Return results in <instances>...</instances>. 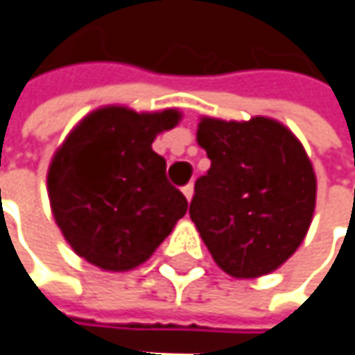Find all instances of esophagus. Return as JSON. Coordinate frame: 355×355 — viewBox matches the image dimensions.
<instances>
[{"label":"esophagus","mask_w":355,"mask_h":355,"mask_svg":"<svg viewBox=\"0 0 355 355\" xmlns=\"http://www.w3.org/2000/svg\"><path fill=\"white\" fill-rule=\"evenodd\" d=\"M182 193H184L187 201H191V199H193V193H195V184H193V182H189L187 187H182Z\"/></svg>","instance_id":"obj_1"}]
</instances>
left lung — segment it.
Here are the masks:
<instances>
[{"mask_svg":"<svg viewBox=\"0 0 355 355\" xmlns=\"http://www.w3.org/2000/svg\"><path fill=\"white\" fill-rule=\"evenodd\" d=\"M197 142L211 168L197 178L189 215L217 266L258 278L282 266L305 240L317 178L303 144L270 117H203Z\"/></svg>","mask_w":355,"mask_h":355,"instance_id":"8db88e82","label":"left lung"}]
</instances>
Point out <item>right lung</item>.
<instances>
[{
    "label": "right lung",
    "mask_w": 355,
    "mask_h": 355,
    "mask_svg": "<svg viewBox=\"0 0 355 355\" xmlns=\"http://www.w3.org/2000/svg\"><path fill=\"white\" fill-rule=\"evenodd\" d=\"M177 110L136 113L107 105L83 117L52 156L49 197L69 245L87 262L132 270L154 254L187 213V199L152 150L175 128Z\"/></svg>",
    "instance_id": "right-lung-1"
}]
</instances>
